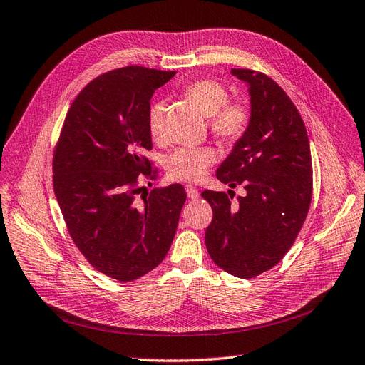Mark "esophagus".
I'll use <instances>...</instances> for the list:
<instances>
[{
    "label": "esophagus",
    "instance_id": "esophagus-1",
    "mask_svg": "<svg viewBox=\"0 0 365 365\" xmlns=\"http://www.w3.org/2000/svg\"><path fill=\"white\" fill-rule=\"evenodd\" d=\"M186 194H188V197L190 199H192V200H195V199H199V195H200V192H199V190L195 188V186H192V185H186Z\"/></svg>",
    "mask_w": 365,
    "mask_h": 365
}]
</instances>
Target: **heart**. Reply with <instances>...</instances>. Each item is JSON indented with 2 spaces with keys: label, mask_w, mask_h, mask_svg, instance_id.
<instances>
[{
  "label": "heart",
  "mask_w": 365,
  "mask_h": 365,
  "mask_svg": "<svg viewBox=\"0 0 365 365\" xmlns=\"http://www.w3.org/2000/svg\"><path fill=\"white\" fill-rule=\"evenodd\" d=\"M183 95L210 118V128L218 139L235 142L249 128L251 108L243 101H229L226 87L218 81L197 79L185 87ZM165 110V101H155L148 113V128L158 140L163 139ZM217 158L218 154L212 147L180 148L170 155L168 171L174 179L197 182L205 177Z\"/></svg>",
  "instance_id": "obj_1"
}]
</instances>
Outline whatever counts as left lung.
I'll list each match as a JSON object with an SVG mask.
<instances>
[{
  "label": "left lung",
  "instance_id": "obj_1",
  "mask_svg": "<svg viewBox=\"0 0 365 365\" xmlns=\"http://www.w3.org/2000/svg\"><path fill=\"white\" fill-rule=\"evenodd\" d=\"M251 96V123L218 166L217 179L245 197L231 203V190H206L212 222L205 242L212 262L238 278L272 269L292 247L312 200L309 138L297 107L264 73L232 68Z\"/></svg>",
  "mask_w": 365,
  "mask_h": 365
}]
</instances>
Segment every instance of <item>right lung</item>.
I'll use <instances>...</instances> for the list:
<instances>
[{"mask_svg": "<svg viewBox=\"0 0 365 365\" xmlns=\"http://www.w3.org/2000/svg\"><path fill=\"white\" fill-rule=\"evenodd\" d=\"M175 71L128 66L93 79L67 113L53 154V188L68 234L103 275L133 281L168 254L186 200L174 183L142 194L154 179L150 99Z\"/></svg>", "mask_w": 365, "mask_h": 365, "instance_id": "1", "label": "right lung"}]
</instances>
